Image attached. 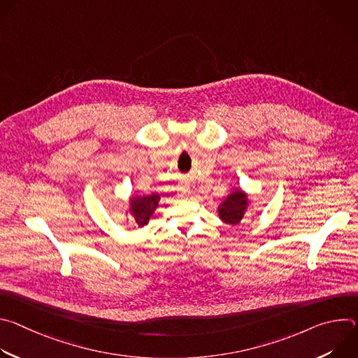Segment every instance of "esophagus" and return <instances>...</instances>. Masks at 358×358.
<instances>
[{
  "label": "esophagus",
  "instance_id": "1",
  "mask_svg": "<svg viewBox=\"0 0 358 358\" xmlns=\"http://www.w3.org/2000/svg\"><path fill=\"white\" fill-rule=\"evenodd\" d=\"M188 194L187 188H180V196H185Z\"/></svg>",
  "mask_w": 358,
  "mask_h": 358
}]
</instances>
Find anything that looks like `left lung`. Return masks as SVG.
Instances as JSON below:
<instances>
[{
	"mask_svg": "<svg viewBox=\"0 0 358 358\" xmlns=\"http://www.w3.org/2000/svg\"><path fill=\"white\" fill-rule=\"evenodd\" d=\"M250 198L246 191H243L239 185L234 187L227 198L220 203L217 208L218 217L222 222L228 225H238L241 224L242 218L246 215V211L250 207Z\"/></svg>",
	"mask_w": 358,
	"mask_h": 358,
	"instance_id": "left-lung-1",
	"label": "left lung"
}]
</instances>
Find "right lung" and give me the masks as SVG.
I'll use <instances>...</instances> for the list:
<instances>
[{
  "instance_id": "obj_1",
  "label": "right lung",
  "mask_w": 358,
  "mask_h": 358,
  "mask_svg": "<svg viewBox=\"0 0 358 358\" xmlns=\"http://www.w3.org/2000/svg\"><path fill=\"white\" fill-rule=\"evenodd\" d=\"M160 198L162 196L156 192H151L147 195H130L126 208V221H130L128 218V215H130L131 220L140 228L145 227L148 221L152 218V215H155L159 207Z\"/></svg>"
}]
</instances>
